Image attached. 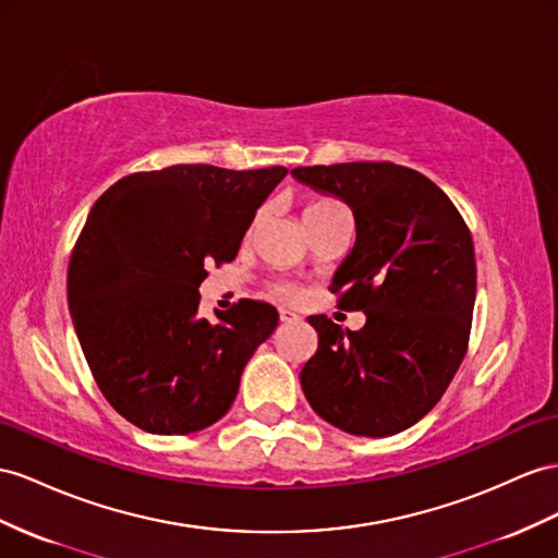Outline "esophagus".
<instances>
[{
    "label": "esophagus",
    "mask_w": 558,
    "mask_h": 558,
    "mask_svg": "<svg viewBox=\"0 0 558 558\" xmlns=\"http://www.w3.org/2000/svg\"><path fill=\"white\" fill-rule=\"evenodd\" d=\"M299 316L292 311H280V323H296Z\"/></svg>",
    "instance_id": "obj_1"
}]
</instances>
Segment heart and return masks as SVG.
Instances as JSON below:
<instances>
[{
  "label": "heart",
  "mask_w": 558,
  "mask_h": 558,
  "mask_svg": "<svg viewBox=\"0 0 558 558\" xmlns=\"http://www.w3.org/2000/svg\"><path fill=\"white\" fill-rule=\"evenodd\" d=\"M337 211H344V207H341V205L337 203V199L318 197V199H313V203L306 205V209H304V221H306V226L311 228L313 223H318V221H323V219H327V217H332V214H337ZM259 219H262V211H256L252 223H250V231H254V226L259 223ZM270 292H274L278 299H282V302H296V299L302 296V290H299L296 284L284 282V280L270 284Z\"/></svg>",
  "instance_id": "1"
}]
</instances>
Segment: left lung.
<instances>
[{
  "instance_id": "left-lung-1",
  "label": "left lung",
  "mask_w": 558,
  "mask_h": 558,
  "mask_svg": "<svg viewBox=\"0 0 558 558\" xmlns=\"http://www.w3.org/2000/svg\"><path fill=\"white\" fill-rule=\"evenodd\" d=\"M292 174L353 209L359 238L330 290L337 308L367 316L359 332L308 318L318 351L299 375L302 389L341 432H405L440 401L466 355L476 302L469 226L432 179L403 165H313Z\"/></svg>"
}]
</instances>
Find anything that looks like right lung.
I'll use <instances>...</instances> for the list:
<instances>
[{
    "instance_id": "add662e5",
    "label": "right lung",
    "mask_w": 558,
    "mask_h": 558,
    "mask_svg": "<svg viewBox=\"0 0 558 558\" xmlns=\"http://www.w3.org/2000/svg\"><path fill=\"white\" fill-rule=\"evenodd\" d=\"M284 167L174 165L136 171L96 199L68 266L80 347L106 401L148 434H193L233 405L240 375L278 311L240 299L197 316L209 264L240 242Z\"/></svg>"
}]
</instances>
